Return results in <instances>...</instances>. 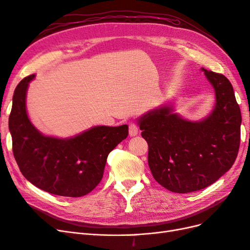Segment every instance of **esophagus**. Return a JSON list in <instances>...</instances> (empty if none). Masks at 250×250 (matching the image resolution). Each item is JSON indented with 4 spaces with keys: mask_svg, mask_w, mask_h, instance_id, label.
<instances>
[{
    "mask_svg": "<svg viewBox=\"0 0 250 250\" xmlns=\"http://www.w3.org/2000/svg\"><path fill=\"white\" fill-rule=\"evenodd\" d=\"M138 133H139L138 125L133 123V122L129 123V135H130V137H135V135H137Z\"/></svg>",
    "mask_w": 250,
    "mask_h": 250,
    "instance_id": "34e87169",
    "label": "esophagus"
}]
</instances>
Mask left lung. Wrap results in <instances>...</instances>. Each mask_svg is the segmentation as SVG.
<instances>
[{
  "label": "left lung",
  "mask_w": 250,
  "mask_h": 250,
  "mask_svg": "<svg viewBox=\"0 0 250 250\" xmlns=\"http://www.w3.org/2000/svg\"><path fill=\"white\" fill-rule=\"evenodd\" d=\"M215 89L216 104L199 122L183 119L172 105L139 119L148 143V165L154 179L174 193H190L210 186L236 161L241 137V110L224 75L201 69Z\"/></svg>",
  "instance_id": "1"
}]
</instances>
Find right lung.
Wrapping results in <instances>:
<instances>
[{
    "mask_svg": "<svg viewBox=\"0 0 250 250\" xmlns=\"http://www.w3.org/2000/svg\"><path fill=\"white\" fill-rule=\"evenodd\" d=\"M35 75L14 90L9 130L13 155L22 175L41 190L65 197L92 192L103 177L111 150L128 135V126H95L69 139L47 137L30 122L26 95Z\"/></svg>",
    "mask_w": 250,
    "mask_h": 250,
    "instance_id": "right-lung-1",
    "label": "right lung"
}]
</instances>
